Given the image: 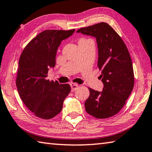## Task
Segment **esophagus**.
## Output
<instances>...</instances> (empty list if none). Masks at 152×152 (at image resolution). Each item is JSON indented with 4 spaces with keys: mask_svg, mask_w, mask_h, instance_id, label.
<instances>
[{
    "mask_svg": "<svg viewBox=\"0 0 152 152\" xmlns=\"http://www.w3.org/2000/svg\"><path fill=\"white\" fill-rule=\"evenodd\" d=\"M70 85H71V91H72V92L75 91L79 87V86L77 85V83H71Z\"/></svg>",
    "mask_w": 152,
    "mask_h": 152,
    "instance_id": "esophagus-1",
    "label": "esophagus"
}]
</instances>
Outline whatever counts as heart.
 I'll use <instances>...</instances> for the list:
<instances>
[{
	"mask_svg": "<svg viewBox=\"0 0 152 152\" xmlns=\"http://www.w3.org/2000/svg\"><path fill=\"white\" fill-rule=\"evenodd\" d=\"M81 40H82V39H81Z\"/></svg>",
	"mask_w": 152,
	"mask_h": 152,
	"instance_id": "heart-1",
	"label": "heart"
}]
</instances>
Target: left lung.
I'll return each mask as SVG.
<instances>
[{
    "instance_id": "left-lung-1",
    "label": "left lung",
    "mask_w": 152,
    "mask_h": 152,
    "mask_svg": "<svg viewBox=\"0 0 152 152\" xmlns=\"http://www.w3.org/2000/svg\"><path fill=\"white\" fill-rule=\"evenodd\" d=\"M77 32L96 38L98 67L104 85L101 92L88 88L90 95L85 102V110L96 118H109L122 109L133 90L134 75L129 51L107 23L80 28Z\"/></svg>"
}]
</instances>
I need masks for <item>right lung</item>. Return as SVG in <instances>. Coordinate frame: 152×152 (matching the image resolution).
Returning <instances> with one entry per match:
<instances>
[{"label":"right lung","instance_id":"obj_1","mask_svg":"<svg viewBox=\"0 0 152 152\" xmlns=\"http://www.w3.org/2000/svg\"><path fill=\"white\" fill-rule=\"evenodd\" d=\"M75 30H47L28 43L19 59L16 87L22 101L35 116L51 119L61 111L70 93L69 84L47 79L50 68L56 65L58 48Z\"/></svg>","mask_w":152,"mask_h":152}]
</instances>
